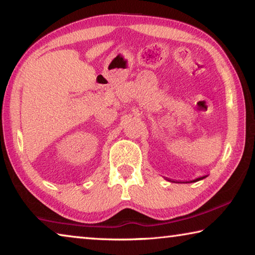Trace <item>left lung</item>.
<instances>
[{
	"instance_id": "left-lung-1",
	"label": "left lung",
	"mask_w": 255,
	"mask_h": 255,
	"mask_svg": "<svg viewBox=\"0 0 255 255\" xmlns=\"http://www.w3.org/2000/svg\"><path fill=\"white\" fill-rule=\"evenodd\" d=\"M205 178H207V175L200 176V178H197V179L192 180V181H185V182H181V181H173V180H170V179H166V180H167V181H170V182H176V183H192V182H197V181H200V180L205 179Z\"/></svg>"
}]
</instances>
